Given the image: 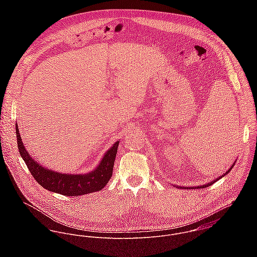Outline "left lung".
I'll return each mask as SVG.
<instances>
[{
  "label": "left lung",
  "instance_id": "left-lung-1",
  "mask_svg": "<svg viewBox=\"0 0 257 257\" xmlns=\"http://www.w3.org/2000/svg\"><path fill=\"white\" fill-rule=\"evenodd\" d=\"M233 165H234V163H233ZM233 165H232V166H231V167H230V168H229V169H228V170H227V171H226V172H225V173H224V174H223V175H222V176H224V175H225V174H227V173H228V172H229V171H230V170H231V168H232V167H233ZM222 176H220V177H219V178H218V179H216V180H214V181H213V182H211V183L206 184V185H203V186H201V187H197V188H206V187H209V186H211V185H213V184L215 183V182H216V181H218V180H219V179H220V178H221V177H222ZM185 189H186V188H185Z\"/></svg>",
  "mask_w": 257,
  "mask_h": 257
}]
</instances>
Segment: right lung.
<instances>
[{
    "mask_svg": "<svg viewBox=\"0 0 257 257\" xmlns=\"http://www.w3.org/2000/svg\"><path fill=\"white\" fill-rule=\"evenodd\" d=\"M17 141L20 154L25 160L30 172L37 181V183L46 190L54 193H58L64 196H80L97 191H101L112 175L114 158L117 152L118 142H116L110 150L107 151L99 166L89 174H62L48 170L40 166L35 161L24 146L18 124H16Z\"/></svg>",
    "mask_w": 257,
    "mask_h": 257,
    "instance_id": "add662e5",
    "label": "right lung"
}]
</instances>
